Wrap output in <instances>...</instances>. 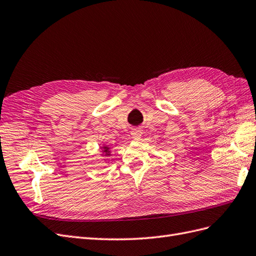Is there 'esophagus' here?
<instances>
[{
	"mask_svg": "<svg viewBox=\"0 0 256 256\" xmlns=\"http://www.w3.org/2000/svg\"><path fill=\"white\" fill-rule=\"evenodd\" d=\"M131 136L134 138V140H140L141 136H142V131L140 129H132L131 131Z\"/></svg>",
	"mask_w": 256,
	"mask_h": 256,
	"instance_id": "1",
	"label": "esophagus"
}]
</instances>
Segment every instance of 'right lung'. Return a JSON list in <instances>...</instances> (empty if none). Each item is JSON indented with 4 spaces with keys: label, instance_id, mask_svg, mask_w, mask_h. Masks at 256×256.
<instances>
[{
    "label": "right lung",
    "instance_id": "right-lung-1",
    "mask_svg": "<svg viewBox=\"0 0 256 256\" xmlns=\"http://www.w3.org/2000/svg\"><path fill=\"white\" fill-rule=\"evenodd\" d=\"M102 152H104V154H106V156H110V147H108V146H102Z\"/></svg>",
    "mask_w": 256,
    "mask_h": 256
}]
</instances>
